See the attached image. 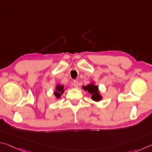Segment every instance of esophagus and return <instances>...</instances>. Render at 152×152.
Returning <instances> with one entry per match:
<instances>
[{
  "mask_svg": "<svg viewBox=\"0 0 152 152\" xmlns=\"http://www.w3.org/2000/svg\"><path fill=\"white\" fill-rule=\"evenodd\" d=\"M73 86L75 87H78V81H76V80H74L73 82Z\"/></svg>",
  "mask_w": 152,
  "mask_h": 152,
  "instance_id": "esophagus-1",
  "label": "esophagus"
}]
</instances>
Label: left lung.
Wrapping results in <instances>:
<instances>
[{
  "label": "left lung",
  "instance_id": "8db88e82",
  "mask_svg": "<svg viewBox=\"0 0 152 152\" xmlns=\"http://www.w3.org/2000/svg\"><path fill=\"white\" fill-rule=\"evenodd\" d=\"M85 90H87V92L90 95H91V99L95 101V102H99L101 99V96L98 92V87L94 86V84H89L87 87H83Z\"/></svg>",
  "mask_w": 152,
  "mask_h": 152
}]
</instances>
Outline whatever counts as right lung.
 <instances>
[{"label": "right lung", "instance_id": "right-lung-1", "mask_svg": "<svg viewBox=\"0 0 152 152\" xmlns=\"http://www.w3.org/2000/svg\"><path fill=\"white\" fill-rule=\"evenodd\" d=\"M56 90H57V91L55 93V95L57 98L60 97H61V95L63 94V93L64 92V90H63V87L62 86H57L56 87Z\"/></svg>", "mask_w": 152, "mask_h": 152}]
</instances>
